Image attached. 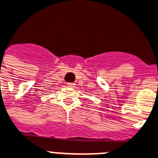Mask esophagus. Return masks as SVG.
I'll return each mask as SVG.
<instances>
[{"label": "esophagus", "instance_id": "1", "mask_svg": "<svg viewBox=\"0 0 158 158\" xmlns=\"http://www.w3.org/2000/svg\"><path fill=\"white\" fill-rule=\"evenodd\" d=\"M68 87L69 88H73V87H75V84H73V83H68Z\"/></svg>", "mask_w": 158, "mask_h": 158}]
</instances>
